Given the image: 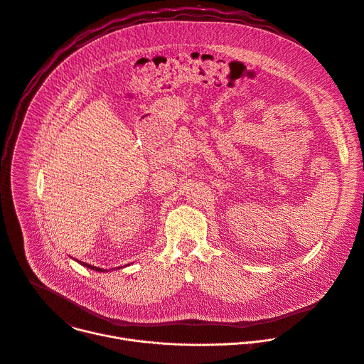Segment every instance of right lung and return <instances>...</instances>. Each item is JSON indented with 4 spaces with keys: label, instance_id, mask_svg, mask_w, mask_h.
<instances>
[{
    "label": "right lung",
    "instance_id": "obj_1",
    "mask_svg": "<svg viewBox=\"0 0 364 364\" xmlns=\"http://www.w3.org/2000/svg\"><path fill=\"white\" fill-rule=\"evenodd\" d=\"M76 260V259H75ZM79 262V260H77ZM80 264H83L85 268H89V269H92V271H96V272H107V269H102V268H98V266H92V264H89V263H85V262H79Z\"/></svg>",
    "mask_w": 364,
    "mask_h": 364
}]
</instances>
